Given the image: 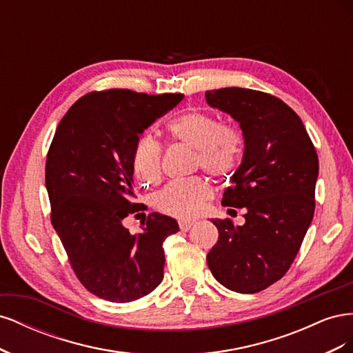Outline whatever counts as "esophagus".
<instances>
[{
  "label": "esophagus",
  "mask_w": 353,
  "mask_h": 353,
  "mask_svg": "<svg viewBox=\"0 0 353 353\" xmlns=\"http://www.w3.org/2000/svg\"><path fill=\"white\" fill-rule=\"evenodd\" d=\"M178 223H179L181 231H188L191 227H193V222H190V221H179Z\"/></svg>",
  "instance_id": "esophagus-1"
}]
</instances>
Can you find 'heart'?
<instances>
[{
	"label": "heart",
	"mask_w": 353,
	"mask_h": 353,
	"mask_svg": "<svg viewBox=\"0 0 353 353\" xmlns=\"http://www.w3.org/2000/svg\"><path fill=\"white\" fill-rule=\"evenodd\" d=\"M169 137L178 144L196 150V166L215 176L227 175L240 153L241 137L234 126L221 123L215 114L188 110L168 123ZM162 144L150 135L137 141L132 168L144 185H154L162 178ZM212 188L201 178L170 183L154 196L157 210L178 219H193L205 208Z\"/></svg>",
	"instance_id": "heart-1"
}]
</instances>
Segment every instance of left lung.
I'll use <instances>...</instances> for the list:
<instances>
[{
    "label": "left lung",
    "instance_id": "8db88e82",
    "mask_svg": "<svg viewBox=\"0 0 353 353\" xmlns=\"http://www.w3.org/2000/svg\"><path fill=\"white\" fill-rule=\"evenodd\" d=\"M213 109L240 123L243 160L222 205L244 208L243 225L213 219L219 237L206 259L212 275L237 293H258L283 279L315 210L318 156L293 109L256 90L206 91Z\"/></svg>",
    "mask_w": 353,
    "mask_h": 353
}]
</instances>
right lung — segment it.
<instances>
[{"label": "right lung", "mask_w": 353, "mask_h": 353, "mask_svg": "<svg viewBox=\"0 0 353 353\" xmlns=\"http://www.w3.org/2000/svg\"><path fill=\"white\" fill-rule=\"evenodd\" d=\"M183 94L131 90L85 94L60 121L46 163L51 223L82 285L97 297L126 303L163 280V241L178 222L153 212L131 234L122 221L135 203L132 153L140 135Z\"/></svg>", "instance_id": "add662e5"}]
</instances>
